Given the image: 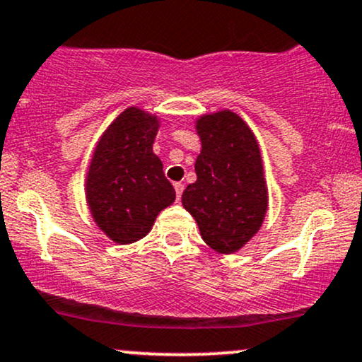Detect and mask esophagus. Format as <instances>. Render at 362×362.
Wrapping results in <instances>:
<instances>
[{
	"instance_id": "1",
	"label": "esophagus",
	"mask_w": 362,
	"mask_h": 362,
	"mask_svg": "<svg viewBox=\"0 0 362 362\" xmlns=\"http://www.w3.org/2000/svg\"><path fill=\"white\" fill-rule=\"evenodd\" d=\"M173 187H175L177 201H180V199H182V192H184V184H182V182H175V184H173Z\"/></svg>"
}]
</instances>
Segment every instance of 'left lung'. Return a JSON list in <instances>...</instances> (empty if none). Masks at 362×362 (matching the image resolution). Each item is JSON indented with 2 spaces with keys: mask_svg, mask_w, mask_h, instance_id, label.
<instances>
[{
  "mask_svg": "<svg viewBox=\"0 0 362 362\" xmlns=\"http://www.w3.org/2000/svg\"><path fill=\"white\" fill-rule=\"evenodd\" d=\"M202 149L197 180L182 204L199 224L202 240L219 253H233L259 231L267 211L260 149L250 127L230 110L197 120Z\"/></svg>",
  "mask_w": 362,
  "mask_h": 362,
  "instance_id": "8db88e82",
  "label": "left lung"
}]
</instances>
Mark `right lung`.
Returning <instances> with one entry per match:
<instances>
[{"label": "right lung", "instance_id": "right-lung-1", "mask_svg": "<svg viewBox=\"0 0 362 362\" xmlns=\"http://www.w3.org/2000/svg\"><path fill=\"white\" fill-rule=\"evenodd\" d=\"M158 120L131 107L103 132L86 177V199L98 228L115 243L148 235L175 189L153 153Z\"/></svg>", "mask_w": 362, "mask_h": 362}]
</instances>
